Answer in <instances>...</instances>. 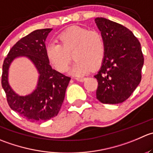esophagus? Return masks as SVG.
Returning <instances> with one entry per match:
<instances>
[{
	"instance_id": "esophagus-1",
	"label": "esophagus",
	"mask_w": 153,
	"mask_h": 153,
	"mask_svg": "<svg viewBox=\"0 0 153 153\" xmlns=\"http://www.w3.org/2000/svg\"><path fill=\"white\" fill-rule=\"evenodd\" d=\"M75 80L78 81H84L86 80V78H82V77H78V78H75Z\"/></svg>"
}]
</instances>
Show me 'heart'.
Masks as SVG:
<instances>
[{"mask_svg": "<svg viewBox=\"0 0 153 153\" xmlns=\"http://www.w3.org/2000/svg\"><path fill=\"white\" fill-rule=\"evenodd\" d=\"M60 43L50 42L45 48L48 62L60 72L68 70L72 60L76 61L71 72L75 75L88 73L91 69L102 65L105 55V42L100 32L89 30L84 27L72 26L58 35Z\"/></svg>", "mask_w": 153, "mask_h": 153, "instance_id": "obj_1", "label": "heart"}]
</instances>
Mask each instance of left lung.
Here are the masks:
<instances>
[{"label":"left lung","instance_id":"left-lung-1","mask_svg":"<svg viewBox=\"0 0 153 153\" xmlns=\"http://www.w3.org/2000/svg\"><path fill=\"white\" fill-rule=\"evenodd\" d=\"M95 22L105 42V55L95 78L96 99L103 104H119L132 94L141 81L143 65L140 43L130 30L105 18Z\"/></svg>","mask_w":153,"mask_h":153}]
</instances>
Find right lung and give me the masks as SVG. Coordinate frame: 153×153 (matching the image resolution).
I'll use <instances>...</instances> for the list:
<instances>
[{"mask_svg": "<svg viewBox=\"0 0 153 153\" xmlns=\"http://www.w3.org/2000/svg\"><path fill=\"white\" fill-rule=\"evenodd\" d=\"M51 28L33 31L18 41L9 51L3 63L1 84L9 106L30 122H45L58 114L71 78L54 70L45 54V39ZM19 56H27L40 74L36 90L25 97L17 95L8 83L10 63Z\"/></svg>", "mask_w": 153, "mask_h": 153, "instance_id": "add662e5", "label": "right lung"}]
</instances>
